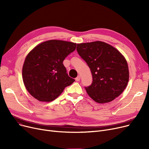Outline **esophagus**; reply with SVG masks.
I'll return each instance as SVG.
<instances>
[{
  "instance_id": "1",
  "label": "esophagus",
  "mask_w": 149,
  "mask_h": 149,
  "mask_svg": "<svg viewBox=\"0 0 149 149\" xmlns=\"http://www.w3.org/2000/svg\"><path fill=\"white\" fill-rule=\"evenodd\" d=\"M80 79H81L80 75H79V76H77V77L75 79V80H76L77 81H79L80 80Z\"/></svg>"
}]
</instances>
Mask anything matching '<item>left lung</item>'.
<instances>
[{
  "mask_svg": "<svg viewBox=\"0 0 149 149\" xmlns=\"http://www.w3.org/2000/svg\"><path fill=\"white\" fill-rule=\"evenodd\" d=\"M77 51L91 70L93 81L85 89L93 101L107 103L121 94L127 85L129 71L126 59L118 49L95 41L78 43Z\"/></svg>",
  "mask_w": 149,
  "mask_h": 149,
  "instance_id": "1",
  "label": "left lung"
}]
</instances>
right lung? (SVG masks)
Masks as SVG:
<instances>
[{"instance_id": "add662e5", "label": "right lung", "mask_w": 149, "mask_h": 149, "mask_svg": "<svg viewBox=\"0 0 149 149\" xmlns=\"http://www.w3.org/2000/svg\"><path fill=\"white\" fill-rule=\"evenodd\" d=\"M77 43L50 40L37 45L26 56L22 68L23 81L27 91L42 102L56 99L75 81L63 64L75 51Z\"/></svg>"}]
</instances>
